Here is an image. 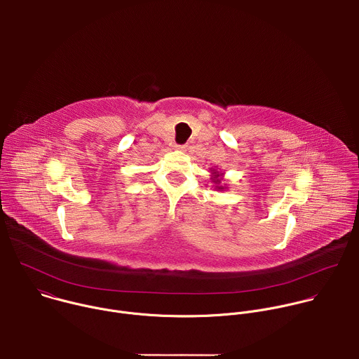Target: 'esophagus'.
Wrapping results in <instances>:
<instances>
[{"label": "esophagus", "mask_w": 359, "mask_h": 359, "mask_svg": "<svg viewBox=\"0 0 359 359\" xmlns=\"http://www.w3.org/2000/svg\"><path fill=\"white\" fill-rule=\"evenodd\" d=\"M187 147V144H176V149H179V150H184Z\"/></svg>", "instance_id": "34e87169"}]
</instances>
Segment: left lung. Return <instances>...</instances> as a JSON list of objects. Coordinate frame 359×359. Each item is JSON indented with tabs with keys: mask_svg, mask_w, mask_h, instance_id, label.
Here are the masks:
<instances>
[{
	"mask_svg": "<svg viewBox=\"0 0 359 359\" xmlns=\"http://www.w3.org/2000/svg\"><path fill=\"white\" fill-rule=\"evenodd\" d=\"M213 175H215V176H213V177H212V179H213V180H215V183H217V184H220V182H222V179H220V177H219V173H217V172H216V170H213ZM217 187H219V189H223V186H217Z\"/></svg>",
	"mask_w": 359,
	"mask_h": 359,
	"instance_id": "1",
	"label": "left lung"
}]
</instances>
